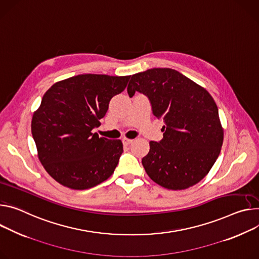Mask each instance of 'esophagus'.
I'll return each mask as SVG.
<instances>
[{
	"label": "esophagus",
	"instance_id": "obj_1",
	"mask_svg": "<svg viewBox=\"0 0 259 259\" xmlns=\"http://www.w3.org/2000/svg\"><path fill=\"white\" fill-rule=\"evenodd\" d=\"M132 142H133V139H131V138H126V137L123 138V144H124L125 146L130 145Z\"/></svg>",
	"mask_w": 259,
	"mask_h": 259
}]
</instances>
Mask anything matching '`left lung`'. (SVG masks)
Returning a JSON list of instances; mask_svg holds the SVG:
<instances>
[{
	"instance_id": "obj_1",
	"label": "left lung",
	"mask_w": 259,
	"mask_h": 259,
	"mask_svg": "<svg viewBox=\"0 0 259 259\" xmlns=\"http://www.w3.org/2000/svg\"><path fill=\"white\" fill-rule=\"evenodd\" d=\"M147 95L154 115L165 123L160 143L150 142L142 162L148 176L168 190H184L213 167L223 144L218 107L201 85L170 68H153L131 76L129 97Z\"/></svg>"
}]
</instances>
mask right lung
<instances>
[{"label": "right lung", "instance_id": "add662e5", "mask_svg": "<svg viewBox=\"0 0 259 259\" xmlns=\"http://www.w3.org/2000/svg\"><path fill=\"white\" fill-rule=\"evenodd\" d=\"M130 76L80 74L56 82L43 95L31 129L41 164L59 184L84 190L113 174L122 140L92 130L101 125L110 99L126 89Z\"/></svg>", "mask_w": 259, "mask_h": 259}]
</instances>
